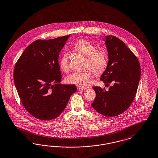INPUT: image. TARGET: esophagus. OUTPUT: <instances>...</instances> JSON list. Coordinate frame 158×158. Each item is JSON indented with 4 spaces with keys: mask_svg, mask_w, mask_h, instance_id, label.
<instances>
[{
    "mask_svg": "<svg viewBox=\"0 0 158 158\" xmlns=\"http://www.w3.org/2000/svg\"><path fill=\"white\" fill-rule=\"evenodd\" d=\"M86 89V88H82V87H77V90L81 91V90H85Z\"/></svg>",
    "mask_w": 158,
    "mask_h": 158,
    "instance_id": "esophagus-1",
    "label": "esophagus"
}]
</instances>
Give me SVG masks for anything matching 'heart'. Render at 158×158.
Wrapping results in <instances>:
<instances>
[{
    "label": "heart",
    "mask_w": 158,
    "mask_h": 158,
    "mask_svg": "<svg viewBox=\"0 0 158 158\" xmlns=\"http://www.w3.org/2000/svg\"><path fill=\"white\" fill-rule=\"evenodd\" d=\"M72 49L83 56L86 57L85 68L90 69L96 75L103 73L106 69L108 56L105 50L98 49L95 44L86 39H81L77 41L72 46ZM69 63V55L63 53L59 62L60 69L64 72H68L70 69ZM90 71L86 70L83 72H73L67 76L66 81L68 83L86 87L88 86L90 79L92 76Z\"/></svg>",
    "instance_id": "obj_1"
}]
</instances>
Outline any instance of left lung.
<instances>
[{"instance_id": "1", "label": "left lung", "mask_w": 158, "mask_h": 158, "mask_svg": "<svg viewBox=\"0 0 158 158\" xmlns=\"http://www.w3.org/2000/svg\"><path fill=\"white\" fill-rule=\"evenodd\" d=\"M106 38L109 62L100 79L106 85L112 83L114 85L108 91L93 87L96 98L91 105L98 113L113 117L123 113L132 103L141 72L138 57L122 40L112 35Z\"/></svg>"}]
</instances>
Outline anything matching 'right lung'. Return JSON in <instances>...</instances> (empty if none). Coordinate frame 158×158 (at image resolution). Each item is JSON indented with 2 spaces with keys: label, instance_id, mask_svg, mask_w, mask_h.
I'll use <instances>...</instances> for the list:
<instances>
[{
  "label": "right lung",
  "instance_id": "add662e5",
  "mask_svg": "<svg viewBox=\"0 0 158 158\" xmlns=\"http://www.w3.org/2000/svg\"><path fill=\"white\" fill-rule=\"evenodd\" d=\"M69 36L34 41L15 64L13 78L20 101L26 110L38 119L56 118L77 90L74 85L59 83V52Z\"/></svg>",
  "mask_w": 158,
  "mask_h": 158
}]
</instances>
